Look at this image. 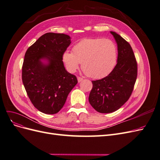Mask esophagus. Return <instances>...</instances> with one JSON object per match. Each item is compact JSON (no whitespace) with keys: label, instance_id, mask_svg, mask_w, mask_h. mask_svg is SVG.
Returning a JSON list of instances; mask_svg holds the SVG:
<instances>
[{"label":"esophagus","instance_id":"1","mask_svg":"<svg viewBox=\"0 0 160 160\" xmlns=\"http://www.w3.org/2000/svg\"><path fill=\"white\" fill-rule=\"evenodd\" d=\"M77 80H78L79 83H80V82H81L83 80V79L82 78V77H77Z\"/></svg>","mask_w":160,"mask_h":160}]
</instances>
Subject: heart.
Instances as JSON below:
<instances>
[{"label": "heart", "instance_id": "heart-1", "mask_svg": "<svg viewBox=\"0 0 160 160\" xmlns=\"http://www.w3.org/2000/svg\"><path fill=\"white\" fill-rule=\"evenodd\" d=\"M72 50V52L67 50L62 54L67 69L75 72L82 62L85 73L93 79L109 75L117 62V48L114 42L108 38H83L77 42Z\"/></svg>", "mask_w": 160, "mask_h": 160}]
</instances>
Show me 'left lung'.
<instances>
[{
    "label": "left lung",
    "mask_w": 160,
    "mask_h": 160,
    "mask_svg": "<svg viewBox=\"0 0 160 160\" xmlns=\"http://www.w3.org/2000/svg\"><path fill=\"white\" fill-rule=\"evenodd\" d=\"M118 45V62L104 78L92 81L89 96L91 105L101 113L117 111L126 102L133 90L138 75V64L129 43L111 31Z\"/></svg>",
    "instance_id": "1"
}]
</instances>
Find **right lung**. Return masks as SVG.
<instances>
[{
	"label": "right lung",
	"mask_w": 160,
	"mask_h": 160,
	"mask_svg": "<svg viewBox=\"0 0 160 160\" xmlns=\"http://www.w3.org/2000/svg\"><path fill=\"white\" fill-rule=\"evenodd\" d=\"M71 42L69 35L47 32L26 51L22 83L32 105L43 113L59 112L77 83V77L67 71L62 62V54Z\"/></svg>",
	"instance_id": "1"
}]
</instances>
